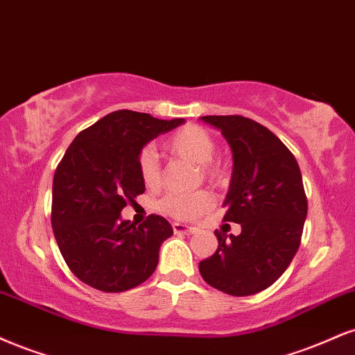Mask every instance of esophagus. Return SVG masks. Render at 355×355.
<instances>
[{
  "label": "esophagus",
  "mask_w": 355,
  "mask_h": 355,
  "mask_svg": "<svg viewBox=\"0 0 355 355\" xmlns=\"http://www.w3.org/2000/svg\"><path fill=\"white\" fill-rule=\"evenodd\" d=\"M172 228H173V232L175 233H185V234H191V233H195L196 230L193 228V226H189V225H182V223H173L172 225Z\"/></svg>",
  "instance_id": "1"
}]
</instances>
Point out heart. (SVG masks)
<instances>
[{
  "label": "heart",
  "mask_w": 355,
  "mask_h": 355,
  "mask_svg": "<svg viewBox=\"0 0 355 355\" xmlns=\"http://www.w3.org/2000/svg\"><path fill=\"white\" fill-rule=\"evenodd\" d=\"M166 150L178 159L189 160L198 165L203 178L221 185L226 178V170L220 160H215L216 142L210 132L196 123L182 127L166 140ZM139 173L144 185L157 189L162 182V170L159 159L152 147H144L139 153ZM213 205V196L208 190H198L195 193H168L157 203L159 211L177 220H193L203 215Z\"/></svg>",
  "instance_id": "obj_1"
}]
</instances>
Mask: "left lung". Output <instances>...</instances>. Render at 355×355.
<instances>
[{"mask_svg":"<svg viewBox=\"0 0 355 355\" xmlns=\"http://www.w3.org/2000/svg\"><path fill=\"white\" fill-rule=\"evenodd\" d=\"M233 150V177L225 221L241 225L238 236L215 232L218 250L200 261L208 284L232 296L270 288L301 245L307 198L300 165L270 129L243 115H205Z\"/></svg>","mask_w":355,"mask_h":355,"instance_id":"8db88e82","label":"left lung"}]
</instances>
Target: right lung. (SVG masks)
<instances>
[{
    "instance_id": "right-lung-1",
    "label": "right lung",
    "mask_w": 355,
    "mask_h": 355,
    "mask_svg": "<svg viewBox=\"0 0 355 355\" xmlns=\"http://www.w3.org/2000/svg\"><path fill=\"white\" fill-rule=\"evenodd\" d=\"M183 122L115 110L67 147L54 173L51 225L64 261L83 283L122 293L153 275L172 225L148 215L135 226L121 211L145 191L137 165L144 145Z\"/></svg>"
}]
</instances>
